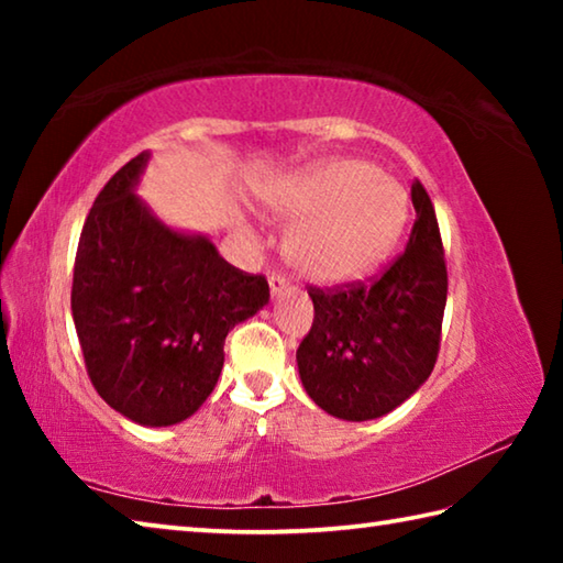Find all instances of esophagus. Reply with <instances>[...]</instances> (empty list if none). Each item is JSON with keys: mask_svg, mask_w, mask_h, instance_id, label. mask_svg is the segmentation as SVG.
<instances>
[{"mask_svg": "<svg viewBox=\"0 0 563 563\" xmlns=\"http://www.w3.org/2000/svg\"><path fill=\"white\" fill-rule=\"evenodd\" d=\"M268 285H271V292H273V295H283L285 290L290 288V283L285 280L280 273H271V275H268Z\"/></svg>", "mask_w": 563, "mask_h": 563, "instance_id": "34e87169", "label": "esophagus"}]
</instances>
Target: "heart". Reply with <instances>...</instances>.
I'll list each match as a JSON object with an SVG mask.
<instances>
[{
    "instance_id": "b5f03b06",
    "label": "heart",
    "mask_w": 563,
    "mask_h": 563,
    "mask_svg": "<svg viewBox=\"0 0 563 563\" xmlns=\"http://www.w3.org/2000/svg\"><path fill=\"white\" fill-rule=\"evenodd\" d=\"M265 206L298 221L285 243L305 278L345 283L393 251L407 221V194L362 158L318 161L265 190Z\"/></svg>"
}]
</instances>
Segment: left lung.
<instances>
[{
	"label": "left lung",
	"instance_id": "8db88e82",
	"mask_svg": "<svg viewBox=\"0 0 563 563\" xmlns=\"http://www.w3.org/2000/svg\"><path fill=\"white\" fill-rule=\"evenodd\" d=\"M405 253L369 283L310 288L316 320L298 347L305 393L328 415L365 422L412 397L432 375L446 305V265L434 206L412 184Z\"/></svg>",
	"mask_w": 563,
	"mask_h": 563
}]
</instances>
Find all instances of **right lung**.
<instances>
[{
  "label": "right lung",
  "instance_id": "right-lung-1",
  "mask_svg": "<svg viewBox=\"0 0 563 563\" xmlns=\"http://www.w3.org/2000/svg\"><path fill=\"white\" fill-rule=\"evenodd\" d=\"M151 154L121 166L81 228L71 316L91 385L144 427L184 422L223 369L225 335L271 300L206 235L158 221L136 196Z\"/></svg>",
  "mask_w": 563,
  "mask_h": 563
}]
</instances>
